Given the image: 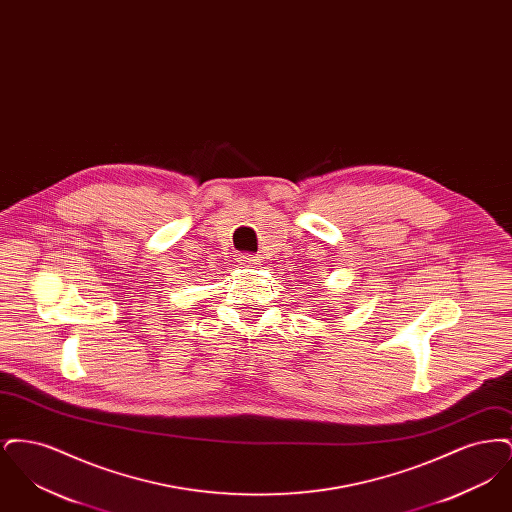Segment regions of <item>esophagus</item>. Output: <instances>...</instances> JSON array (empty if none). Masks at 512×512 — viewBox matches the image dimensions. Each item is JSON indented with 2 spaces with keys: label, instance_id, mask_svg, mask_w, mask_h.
<instances>
[{
  "label": "esophagus",
  "instance_id": "1",
  "mask_svg": "<svg viewBox=\"0 0 512 512\" xmlns=\"http://www.w3.org/2000/svg\"><path fill=\"white\" fill-rule=\"evenodd\" d=\"M240 263H242L244 267H255V265H259V257H255V255H251V253H242V255H240Z\"/></svg>",
  "mask_w": 512,
  "mask_h": 512
}]
</instances>
